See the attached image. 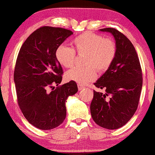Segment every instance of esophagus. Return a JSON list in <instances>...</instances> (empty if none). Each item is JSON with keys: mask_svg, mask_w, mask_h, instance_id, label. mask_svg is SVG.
<instances>
[{"mask_svg": "<svg viewBox=\"0 0 155 155\" xmlns=\"http://www.w3.org/2000/svg\"><path fill=\"white\" fill-rule=\"evenodd\" d=\"M84 88H85V87L84 86V85H81V84H78V89H79V90H83Z\"/></svg>", "mask_w": 155, "mask_h": 155, "instance_id": "1", "label": "esophagus"}]
</instances>
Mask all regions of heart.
Here are the masks:
<instances>
[{"mask_svg":"<svg viewBox=\"0 0 155 155\" xmlns=\"http://www.w3.org/2000/svg\"><path fill=\"white\" fill-rule=\"evenodd\" d=\"M71 47L59 46L55 50V58L64 68H71L78 54H85L84 68H74L65 74V78L81 85L92 81L99 73L106 71L117 56V44L111 38L86 32L75 37L71 41Z\"/></svg>","mask_w":155,"mask_h":155,"instance_id":"1","label":"heart"}]
</instances>
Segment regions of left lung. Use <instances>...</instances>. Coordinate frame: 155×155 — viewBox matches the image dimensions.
<instances>
[{
	"mask_svg": "<svg viewBox=\"0 0 155 155\" xmlns=\"http://www.w3.org/2000/svg\"><path fill=\"white\" fill-rule=\"evenodd\" d=\"M100 31L114 35L117 52L111 66L94 83L105 92L93 90L90 112L96 124L115 130L127 123L137 110L143 84L142 70L136 49L123 33L113 28Z\"/></svg>",
	"mask_w": 155,
	"mask_h": 155,
	"instance_id": "8db88e82",
	"label": "left lung"
}]
</instances>
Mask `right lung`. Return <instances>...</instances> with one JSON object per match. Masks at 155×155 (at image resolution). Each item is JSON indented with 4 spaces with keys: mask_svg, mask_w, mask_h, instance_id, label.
<instances>
[{
    "mask_svg": "<svg viewBox=\"0 0 155 155\" xmlns=\"http://www.w3.org/2000/svg\"><path fill=\"white\" fill-rule=\"evenodd\" d=\"M72 34L65 28L43 26L28 36L19 51L14 72L17 103L29 123L40 130L63 123L65 101L78 91L74 81L58 86L63 71L55 50Z\"/></svg>",
    "mask_w": 155,
    "mask_h": 155,
    "instance_id": "1",
    "label": "right lung"
}]
</instances>
